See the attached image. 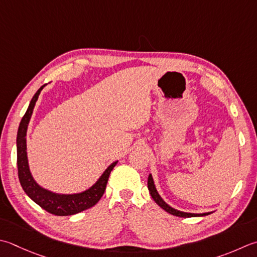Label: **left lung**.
<instances>
[{
  "instance_id": "1",
  "label": "left lung",
  "mask_w": 257,
  "mask_h": 257,
  "mask_svg": "<svg viewBox=\"0 0 257 257\" xmlns=\"http://www.w3.org/2000/svg\"><path fill=\"white\" fill-rule=\"evenodd\" d=\"M148 190H149V194L152 196V198L155 200V203L157 204L159 207H162L166 212L172 214L174 216H178V217H202V216H206V215H209L212 214L213 212H208V213H202V214H196V213H187V212H182V210H178L172 206L168 205L167 203L165 202L163 199L162 196L159 195L157 188H156V185L154 182V178H153V175L149 174L148 176Z\"/></svg>"
}]
</instances>
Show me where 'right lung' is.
I'll return each mask as SVG.
<instances>
[{"label":"right lung","mask_w":257,"mask_h":257,"mask_svg":"<svg viewBox=\"0 0 257 257\" xmlns=\"http://www.w3.org/2000/svg\"><path fill=\"white\" fill-rule=\"evenodd\" d=\"M47 84H43L35 94L28 107L27 112L20 122L18 136H17V152H18V172L19 179L23 190L34 203H37L40 207L47 210L50 214L57 216H69L78 214L82 210L92 207L97 204L105 190V186L108 183L109 175L111 173L113 167L117 165L118 160L110 164L107 169L101 174L92 186L82 190L80 193L73 194H59L42 187L33 178L31 170H30L28 153H27V133L28 127L31 120L35 102L41 93L42 89Z\"/></svg>","instance_id":"1"}]
</instances>
